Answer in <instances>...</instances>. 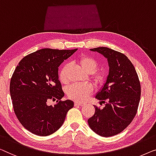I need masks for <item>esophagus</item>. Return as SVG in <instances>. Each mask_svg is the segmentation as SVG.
Segmentation results:
<instances>
[{"label": "esophagus", "instance_id": "obj_1", "mask_svg": "<svg viewBox=\"0 0 156 156\" xmlns=\"http://www.w3.org/2000/svg\"><path fill=\"white\" fill-rule=\"evenodd\" d=\"M74 105L75 106H83L84 104L83 102H74Z\"/></svg>", "mask_w": 156, "mask_h": 156}]
</instances>
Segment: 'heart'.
Listing matches in <instances>:
<instances>
[{
	"mask_svg": "<svg viewBox=\"0 0 156 156\" xmlns=\"http://www.w3.org/2000/svg\"><path fill=\"white\" fill-rule=\"evenodd\" d=\"M78 63L87 73L90 74L93 80L96 83L101 82L102 79V74L98 72H94L97 69L98 63L93 57L87 55L80 56L78 58ZM68 68H69V64H64L59 71L58 78L62 83H66L68 82ZM93 91V85L89 83H74L68 87L66 93L70 99L82 102L86 100L91 95Z\"/></svg>",
	"mask_w": 156,
	"mask_h": 156,
	"instance_id": "heart-1",
	"label": "heart"
}]
</instances>
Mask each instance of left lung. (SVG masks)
<instances>
[{
    "label": "left lung",
    "instance_id": "left-lung-1",
    "mask_svg": "<svg viewBox=\"0 0 156 156\" xmlns=\"http://www.w3.org/2000/svg\"><path fill=\"white\" fill-rule=\"evenodd\" d=\"M90 51H98L107 58L109 71L106 83L95 96L105 103V107L100 109L94 106L95 114L87 122L97 134L113 136L124 130L136 115L141 84L134 66L124 54L103 47Z\"/></svg>",
    "mask_w": 156,
    "mask_h": 156
}]
</instances>
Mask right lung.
Listing matches in <instances>:
<instances>
[{
  "label": "right lung",
  "instance_id": "1",
  "mask_svg": "<svg viewBox=\"0 0 156 156\" xmlns=\"http://www.w3.org/2000/svg\"><path fill=\"white\" fill-rule=\"evenodd\" d=\"M77 51L42 49L24 57L10 79V93L15 114L21 124L35 135L47 136L64 122L71 100H61L64 93L58 80V66ZM50 99L57 104L48 105Z\"/></svg>",
  "mask_w": 156,
  "mask_h": 156
}]
</instances>
